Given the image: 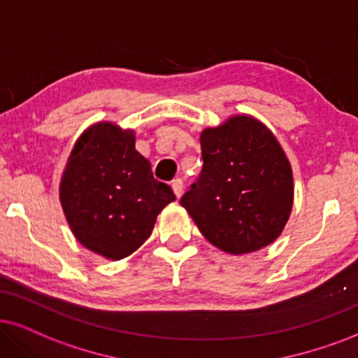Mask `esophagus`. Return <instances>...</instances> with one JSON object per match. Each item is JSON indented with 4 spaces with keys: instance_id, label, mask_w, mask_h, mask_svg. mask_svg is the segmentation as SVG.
I'll return each mask as SVG.
<instances>
[{
    "instance_id": "34e87169",
    "label": "esophagus",
    "mask_w": 358,
    "mask_h": 358,
    "mask_svg": "<svg viewBox=\"0 0 358 358\" xmlns=\"http://www.w3.org/2000/svg\"><path fill=\"white\" fill-rule=\"evenodd\" d=\"M171 188H173V193L176 198H180L183 194V182L180 178H175L173 182H171Z\"/></svg>"
}]
</instances>
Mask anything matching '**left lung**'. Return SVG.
Here are the masks:
<instances>
[{
  "instance_id": "8db88e82",
  "label": "left lung",
  "mask_w": 358,
  "mask_h": 358,
  "mask_svg": "<svg viewBox=\"0 0 358 358\" xmlns=\"http://www.w3.org/2000/svg\"><path fill=\"white\" fill-rule=\"evenodd\" d=\"M203 170L180 200L200 233L228 255H250L284 231L294 205L292 166L275 135L248 114L200 134Z\"/></svg>"
}]
</instances>
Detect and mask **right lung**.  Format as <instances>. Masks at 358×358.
<instances>
[{
  "label": "right lung",
  "instance_id": "obj_1",
  "mask_svg": "<svg viewBox=\"0 0 358 358\" xmlns=\"http://www.w3.org/2000/svg\"><path fill=\"white\" fill-rule=\"evenodd\" d=\"M59 200L74 238L89 251L119 261L150 238L157 216L175 194L153 178L150 162L135 150V130L102 120L76 140Z\"/></svg>",
  "mask_w": 358,
  "mask_h": 358
}]
</instances>
